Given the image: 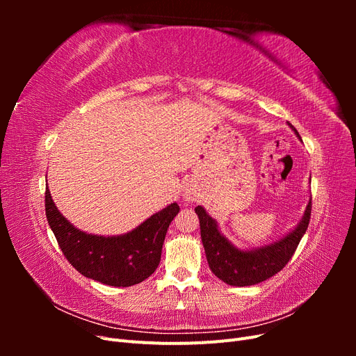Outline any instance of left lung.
Here are the masks:
<instances>
[{
  "instance_id": "left-lung-1",
  "label": "left lung",
  "mask_w": 356,
  "mask_h": 356,
  "mask_svg": "<svg viewBox=\"0 0 356 356\" xmlns=\"http://www.w3.org/2000/svg\"><path fill=\"white\" fill-rule=\"evenodd\" d=\"M298 135L296 127L288 123ZM200 221V238L212 273L233 286H250L275 276L288 264L310 222L312 202L297 227L284 239L255 251H239L218 232L217 222L202 207L195 208Z\"/></svg>"
}]
</instances>
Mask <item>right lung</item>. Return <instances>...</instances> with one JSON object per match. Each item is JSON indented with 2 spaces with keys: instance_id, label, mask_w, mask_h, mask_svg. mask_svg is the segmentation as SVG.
<instances>
[{
  "instance_id": "right-lung-1",
  "label": "right lung",
  "mask_w": 356,
  "mask_h": 356,
  "mask_svg": "<svg viewBox=\"0 0 356 356\" xmlns=\"http://www.w3.org/2000/svg\"><path fill=\"white\" fill-rule=\"evenodd\" d=\"M44 202L50 229L75 270L101 284L123 288L143 282L154 273L169 224L179 212L178 204L170 203L131 233L104 238L71 225L55 207L49 188Z\"/></svg>"
}]
</instances>
